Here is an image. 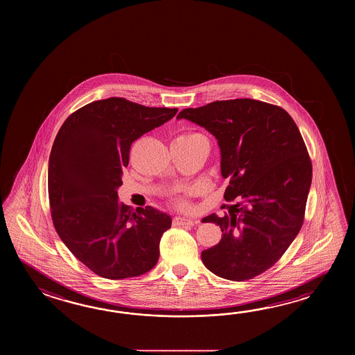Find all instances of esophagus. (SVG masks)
<instances>
[{"instance_id":"esophagus-1","label":"esophagus","mask_w":355,"mask_h":355,"mask_svg":"<svg viewBox=\"0 0 355 355\" xmlns=\"http://www.w3.org/2000/svg\"><path fill=\"white\" fill-rule=\"evenodd\" d=\"M198 223L196 219L184 218V217H175L174 225L175 226H194Z\"/></svg>"}]
</instances>
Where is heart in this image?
I'll list each match as a JSON object with an SVG mask.
<instances>
[{
	"instance_id": "1",
	"label": "heart",
	"mask_w": 355,
	"mask_h": 355,
	"mask_svg": "<svg viewBox=\"0 0 355 355\" xmlns=\"http://www.w3.org/2000/svg\"><path fill=\"white\" fill-rule=\"evenodd\" d=\"M179 139H204L203 137L200 136V135H198V133H184V135H180V136L178 137ZM179 204L180 205H184V200H179Z\"/></svg>"
}]
</instances>
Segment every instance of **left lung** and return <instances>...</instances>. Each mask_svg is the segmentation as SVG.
Returning <instances> with one entry per match:
<instances>
[{"instance_id":"left-lung-1","label":"left lung","mask_w":355,"mask_h":355,"mask_svg":"<svg viewBox=\"0 0 355 355\" xmlns=\"http://www.w3.org/2000/svg\"><path fill=\"white\" fill-rule=\"evenodd\" d=\"M181 118L217 138L223 196L237 200L223 217L202 220L222 230L202 252L204 265L225 279H252L283 257L304 220L312 162L301 132L283 107L252 98L188 107Z\"/></svg>"}]
</instances>
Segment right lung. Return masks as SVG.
<instances>
[{"instance_id": "right-lung-1", "label": "right lung", "mask_w": 355, "mask_h": 355, "mask_svg": "<svg viewBox=\"0 0 355 355\" xmlns=\"http://www.w3.org/2000/svg\"><path fill=\"white\" fill-rule=\"evenodd\" d=\"M178 109L124 98L98 100L71 114L54 139L48 196L54 228L69 251L106 279L150 272L171 227L166 213L119 202L132 144L174 118Z\"/></svg>"}]
</instances>
